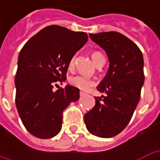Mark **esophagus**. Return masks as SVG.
Wrapping results in <instances>:
<instances>
[{
	"mask_svg": "<svg viewBox=\"0 0 160 160\" xmlns=\"http://www.w3.org/2000/svg\"><path fill=\"white\" fill-rule=\"evenodd\" d=\"M85 95H86V93H85V92H80V97H83V96H85Z\"/></svg>",
	"mask_w": 160,
	"mask_h": 160,
	"instance_id": "1",
	"label": "esophagus"
}]
</instances>
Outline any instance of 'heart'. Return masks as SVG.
Here are the masks:
<instances>
[{
    "label": "heart",
    "mask_w": 160,
    "mask_h": 160,
    "mask_svg": "<svg viewBox=\"0 0 160 160\" xmlns=\"http://www.w3.org/2000/svg\"><path fill=\"white\" fill-rule=\"evenodd\" d=\"M103 55L101 53L98 52V51H95L92 54V58L93 60V62H95V64L97 63V62L99 60L100 57H102ZM74 62H75V56H73L71 60H70L69 64H68V67L69 68H72L74 65ZM69 84L71 86H73V87H76L78 89L82 91H87L92 86L94 85V81L92 80H91L87 77L84 76V75H74V76L70 77L69 80Z\"/></svg>",
    "instance_id": "obj_1"
}]
</instances>
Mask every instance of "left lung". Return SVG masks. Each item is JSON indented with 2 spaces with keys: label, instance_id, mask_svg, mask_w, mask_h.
<instances>
[{
  "label": "left lung",
  "instance_id": "1",
  "mask_svg": "<svg viewBox=\"0 0 160 160\" xmlns=\"http://www.w3.org/2000/svg\"><path fill=\"white\" fill-rule=\"evenodd\" d=\"M89 36L106 52L110 66L97 87L106 95L95 97L96 104L84 121L91 134L111 138L127 127L140 101L145 80L143 56L133 41L117 32Z\"/></svg>",
  "mask_w": 160,
  "mask_h": 160
}]
</instances>
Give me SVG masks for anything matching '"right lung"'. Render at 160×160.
<instances>
[{
    "instance_id": "add662e5",
    "label": "right lung",
    "mask_w": 160,
    "mask_h": 160,
    "mask_svg": "<svg viewBox=\"0 0 160 160\" xmlns=\"http://www.w3.org/2000/svg\"><path fill=\"white\" fill-rule=\"evenodd\" d=\"M87 39L83 32L49 26L30 38L20 50L15 104L24 126L34 136H56L62 129L63 111L79 99L76 87L67 85L56 92L53 87L66 80L70 60Z\"/></svg>"
}]
</instances>
